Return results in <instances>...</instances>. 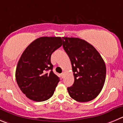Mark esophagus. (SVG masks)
<instances>
[{"mask_svg":"<svg viewBox=\"0 0 123 123\" xmlns=\"http://www.w3.org/2000/svg\"><path fill=\"white\" fill-rule=\"evenodd\" d=\"M64 77H65V72H63V73L61 74V77L63 78Z\"/></svg>","mask_w":123,"mask_h":123,"instance_id":"1","label":"esophagus"}]
</instances>
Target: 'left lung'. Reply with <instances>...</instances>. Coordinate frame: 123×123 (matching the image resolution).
I'll return each instance as SVG.
<instances>
[{"instance_id": "left-lung-1", "label": "left lung", "mask_w": 123, "mask_h": 123, "mask_svg": "<svg viewBox=\"0 0 123 123\" xmlns=\"http://www.w3.org/2000/svg\"><path fill=\"white\" fill-rule=\"evenodd\" d=\"M63 47L68 55L74 83L68 87L70 97L87 102L98 95L105 82L106 68L99 52L90 43L74 37H63Z\"/></svg>"}]
</instances>
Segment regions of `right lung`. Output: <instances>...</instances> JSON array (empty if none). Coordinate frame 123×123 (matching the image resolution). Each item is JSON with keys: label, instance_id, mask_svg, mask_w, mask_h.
<instances>
[{"label": "right lung", "instance_id": "right-lung-1", "mask_svg": "<svg viewBox=\"0 0 123 123\" xmlns=\"http://www.w3.org/2000/svg\"><path fill=\"white\" fill-rule=\"evenodd\" d=\"M60 37H42L28 46L21 55L16 79L22 92L30 100L43 101L54 94L59 78L52 71V52L62 45Z\"/></svg>", "mask_w": 123, "mask_h": 123}]
</instances>
